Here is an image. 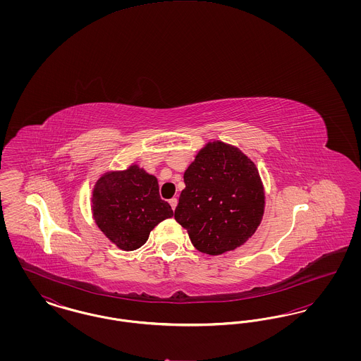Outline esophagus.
Here are the masks:
<instances>
[{
    "label": "esophagus",
    "instance_id": "obj_1",
    "mask_svg": "<svg viewBox=\"0 0 361 361\" xmlns=\"http://www.w3.org/2000/svg\"><path fill=\"white\" fill-rule=\"evenodd\" d=\"M177 203H178V202H177V199H176V197H173V199H171V200H169V204H171V207H172L173 211L176 209V207H177Z\"/></svg>",
    "mask_w": 361,
    "mask_h": 361
}]
</instances>
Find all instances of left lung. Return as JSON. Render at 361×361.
Instances as JSON below:
<instances>
[{"label": "left lung", "mask_w": 361, "mask_h": 361, "mask_svg": "<svg viewBox=\"0 0 361 361\" xmlns=\"http://www.w3.org/2000/svg\"><path fill=\"white\" fill-rule=\"evenodd\" d=\"M184 183L174 219L199 252L219 256L252 238L264 216L265 189L256 164L237 146L207 142Z\"/></svg>", "instance_id": "8db88e82"}]
</instances>
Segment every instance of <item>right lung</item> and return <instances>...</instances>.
<instances>
[{
    "label": "right lung",
    "instance_id": "right-lung-1",
    "mask_svg": "<svg viewBox=\"0 0 361 361\" xmlns=\"http://www.w3.org/2000/svg\"><path fill=\"white\" fill-rule=\"evenodd\" d=\"M90 202L94 224L124 252L139 249L157 224L173 216L172 207L159 197L157 177L137 164L103 173Z\"/></svg>",
    "mask_w": 361,
    "mask_h": 361
}]
</instances>
